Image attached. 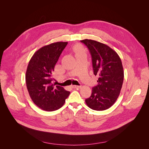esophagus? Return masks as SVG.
<instances>
[{"label": "esophagus", "instance_id": "esophagus-1", "mask_svg": "<svg viewBox=\"0 0 149 149\" xmlns=\"http://www.w3.org/2000/svg\"><path fill=\"white\" fill-rule=\"evenodd\" d=\"M81 86H76V85H73L72 86V88H74V89H79L81 88Z\"/></svg>", "mask_w": 149, "mask_h": 149}]
</instances>
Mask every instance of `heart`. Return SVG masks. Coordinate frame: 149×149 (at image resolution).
I'll return each mask as SVG.
<instances>
[{
	"label": "heart",
	"instance_id": "heart-1",
	"mask_svg": "<svg viewBox=\"0 0 149 149\" xmlns=\"http://www.w3.org/2000/svg\"><path fill=\"white\" fill-rule=\"evenodd\" d=\"M81 50H82L81 47L80 45H76V46H75V47H74V51H75V52L76 53H78L79 52H81Z\"/></svg>",
	"mask_w": 149,
	"mask_h": 149
}]
</instances>
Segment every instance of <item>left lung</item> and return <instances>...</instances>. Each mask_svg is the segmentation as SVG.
<instances>
[{
	"instance_id": "left-lung-1",
	"label": "left lung",
	"mask_w": 149,
	"mask_h": 149,
	"mask_svg": "<svg viewBox=\"0 0 149 149\" xmlns=\"http://www.w3.org/2000/svg\"><path fill=\"white\" fill-rule=\"evenodd\" d=\"M91 55L94 74L97 85L91 96L85 100L87 106L96 111L109 109L119 97L124 81V70L118 54L106 45L93 40H81Z\"/></svg>"
}]
</instances>
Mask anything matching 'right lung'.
I'll return each instance as SVG.
<instances>
[{
	"label": "right lung",
	"instance_id": "1",
	"mask_svg": "<svg viewBox=\"0 0 149 149\" xmlns=\"http://www.w3.org/2000/svg\"><path fill=\"white\" fill-rule=\"evenodd\" d=\"M67 44L58 42L44 46L33 54L29 63L25 74L26 88L31 100L43 110L59 109L70 94L52 83L54 68Z\"/></svg>",
	"mask_w": 149,
	"mask_h": 149
}]
</instances>
